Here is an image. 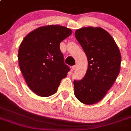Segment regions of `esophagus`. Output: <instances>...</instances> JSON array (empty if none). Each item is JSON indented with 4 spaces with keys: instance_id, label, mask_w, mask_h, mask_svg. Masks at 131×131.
Returning <instances> with one entry per match:
<instances>
[{
    "instance_id": "34e87169",
    "label": "esophagus",
    "mask_w": 131,
    "mask_h": 131,
    "mask_svg": "<svg viewBox=\"0 0 131 131\" xmlns=\"http://www.w3.org/2000/svg\"><path fill=\"white\" fill-rule=\"evenodd\" d=\"M76 67H77L76 65L72 66V67H71V70H75V68H76Z\"/></svg>"
}]
</instances>
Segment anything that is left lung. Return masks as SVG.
<instances>
[{"instance_id":"8db88e82","label":"left lung","mask_w":131,"mask_h":131,"mask_svg":"<svg viewBox=\"0 0 131 131\" xmlns=\"http://www.w3.org/2000/svg\"><path fill=\"white\" fill-rule=\"evenodd\" d=\"M87 57L88 68L83 79L74 81V94L85 105L101 101L120 71L122 57L111 35L100 27H84L75 32Z\"/></svg>"}]
</instances>
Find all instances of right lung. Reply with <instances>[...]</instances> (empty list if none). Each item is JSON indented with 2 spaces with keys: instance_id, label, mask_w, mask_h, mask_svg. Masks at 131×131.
I'll return each instance as SVG.
<instances>
[{
  "instance_id": "1",
  "label": "right lung",
  "mask_w": 131,
  "mask_h": 131,
  "mask_svg": "<svg viewBox=\"0 0 131 131\" xmlns=\"http://www.w3.org/2000/svg\"><path fill=\"white\" fill-rule=\"evenodd\" d=\"M72 30L59 25H47L29 33L20 43L18 60L28 86L37 95L54 94L70 68L64 63L60 42Z\"/></svg>"
}]
</instances>
